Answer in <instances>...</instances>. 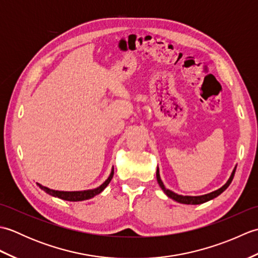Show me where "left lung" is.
I'll return each mask as SVG.
<instances>
[{
	"instance_id": "8db88e82",
	"label": "left lung",
	"mask_w": 258,
	"mask_h": 258,
	"mask_svg": "<svg viewBox=\"0 0 258 258\" xmlns=\"http://www.w3.org/2000/svg\"><path fill=\"white\" fill-rule=\"evenodd\" d=\"M235 171H236V166L234 167L233 172L231 174V176H229L227 182L224 184L221 188H218L216 190L212 191V193H208V194H205V195H201V196H184V195H178L176 193H174V191H172L171 189L166 188L165 186H164L162 179H161V176H160V169H158V166H157V169H156V178H157V183L158 185L161 186V188L163 189L164 193H165L169 199H172L174 201H176L178 203H182V204H187V205H197V204H203V203H206L208 201H211L213 199H215V197H217L218 195H221L224 190H225L229 184L232 183V180L234 178V174H235Z\"/></svg>"
}]
</instances>
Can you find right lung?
I'll return each mask as SVG.
<instances>
[{
	"mask_svg": "<svg viewBox=\"0 0 258 258\" xmlns=\"http://www.w3.org/2000/svg\"><path fill=\"white\" fill-rule=\"evenodd\" d=\"M113 175H114V167L112 168L111 174H109V176L107 177V179L104 182L102 185L98 186L96 188H93V189H86V190H76V191H64V190H55V189H51L48 187H45V186H43L41 184H37L38 187L41 189H43L45 191V193L50 194L54 197H57V199H61L64 201H69V202H81V201H85V200H90L92 197H94L95 195L100 194L101 191H103L105 189L106 186L111 182V179L113 178Z\"/></svg>",
	"mask_w": 258,
	"mask_h": 258,
	"instance_id": "obj_1",
	"label": "right lung"
}]
</instances>
